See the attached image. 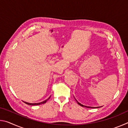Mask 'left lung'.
Wrapping results in <instances>:
<instances>
[{
  "label": "left lung",
  "instance_id": "8db88e82",
  "mask_svg": "<svg viewBox=\"0 0 128 128\" xmlns=\"http://www.w3.org/2000/svg\"><path fill=\"white\" fill-rule=\"evenodd\" d=\"M74 99H75V98H74ZM75 100H76V101L77 102V103L78 104L80 105V106H82V107H86V108H99V107H88V106H84V105H82V104H81V103H80L78 102L76 99H75Z\"/></svg>",
  "mask_w": 128,
  "mask_h": 128
}]
</instances>
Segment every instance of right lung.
I'll list each match as a JSON object with an SVG mask.
<instances>
[{
  "label": "right lung",
  "mask_w": 128,
  "mask_h": 128,
  "mask_svg": "<svg viewBox=\"0 0 128 128\" xmlns=\"http://www.w3.org/2000/svg\"><path fill=\"white\" fill-rule=\"evenodd\" d=\"M50 96L49 97V98L46 99V100H45L44 101H43L42 102H40V103H28V102H24L25 103L27 104L28 105H30V106H36V105H40L41 104H44L45 103H46V102L48 100V99H50Z\"/></svg>",
  "instance_id": "obj_1"
}]
</instances>
